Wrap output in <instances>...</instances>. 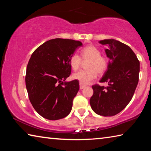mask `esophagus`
<instances>
[{"instance_id": "esophagus-1", "label": "esophagus", "mask_w": 151, "mask_h": 151, "mask_svg": "<svg viewBox=\"0 0 151 151\" xmlns=\"http://www.w3.org/2000/svg\"><path fill=\"white\" fill-rule=\"evenodd\" d=\"M79 86H80V89H81V90H82V89H83L86 86L85 85H82V84H80V85H79Z\"/></svg>"}]
</instances>
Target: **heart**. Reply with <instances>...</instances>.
<instances>
[{
    "instance_id": "1",
    "label": "heart",
    "mask_w": 151,
    "mask_h": 151,
    "mask_svg": "<svg viewBox=\"0 0 151 151\" xmlns=\"http://www.w3.org/2000/svg\"><path fill=\"white\" fill-rule=\"evenodd\" d=\"M101 51L94 46H88L82 50L81 56L83 60H88L86 70H81L74 74L73 78L82 85H87L96 77V73L103 74L108 67L109 60L105 57L101 55ZM69 65L74 70L80 67L81 58L77 54H73L68 60Z\"/></svg>"
}]
</instances>
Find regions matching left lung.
Listing matches in <instances>:
<instances>
[{
	"label": "left lung",
	"mask_w": 151,
	"mask_h": 151,
	"mask_svg": "<svg viewBox=\"0 0 151 151\" xmlns=\"http://www.w3.org/2000/svg\"><path fill=\"white\" fill-rule=\"evenodd\" d=\"M99 42L106 46L104 51L109 58L107 69L99 82L109 86H92L90 104L96 114L111 116L122 111L131 101L139 83L140 63L131 48L119 40L104 39Z\"/></svg>",
	"instance_id": "1"
}]
</instances>
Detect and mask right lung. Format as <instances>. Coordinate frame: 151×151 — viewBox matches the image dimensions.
Here are the masks:
<instances>
[{"instance_id":"1","label":"right lung","mask_w":151,"mask_h":151,"mask_svg":"<svg viewBox=\"0 0 151 151\" xmlns=\"http://www.w3.org/2000/svg\"><path fill=\"white\" fill-rule=\"evenodd\" d=\"M83 43L55 39L41 45L32 53L27 67L25 83L35 111L51 121L69 114L79 90L78 81L66 82L71 67L68 60Z\"/></svg>"}]
</instances>
